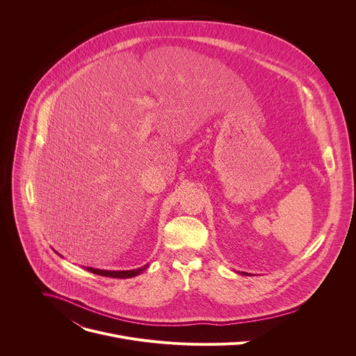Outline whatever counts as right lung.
<instances>
[{
  "label": "right lung",
  "instance_id": "obj_1",
  "mask_svg": "<svg viewBox=\"0 0 356 356\" xmlns=\"http://www.w3.org/2000/svg\"><path fill=\"white\" fill-rule=\"evenodd\" d=\"M147 268V265L139 268V269H134V270H99V269H94V268H86L88 272L94 273V275H99V276H107V277H117V279H127V277H134L139 273H142L145 269Z\"/></svg>",
  "mask_w": 356,
  "mask_h": 356
}]
</instances>
